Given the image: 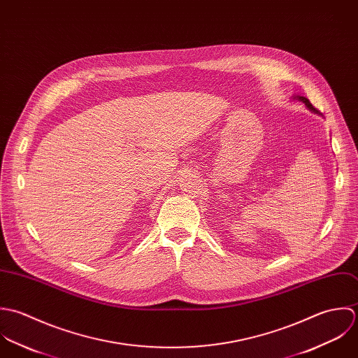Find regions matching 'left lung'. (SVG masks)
Returning <instances> with one entry per match:
<instances>
[{"mask_svg": "<svg viewBox=\"0 0 358 358\" xmlns=\"http://www.w3.org/2000/svg\"><path fill=\"white\" fill-rule=\"evenodd\" d=\"M293 99L301 101V102H303V103H304V105L307 106V109H310L311 112H314V113H317V112H318V110H317V109H315V108H314V106H313V105L310 103V101H308V99H307L306 96H300V95H293Z\"/></svg>", "mask_w": 358, "mask_h": 358, "instance_id": "left-lung-1", "label": "left lung"}]
</instances>
